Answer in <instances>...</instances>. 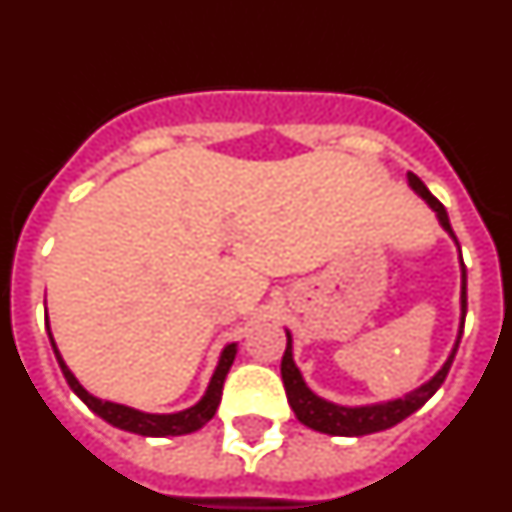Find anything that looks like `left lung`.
Listing matches in <instances>:
<instances>
[{
	"instance_id": "left-lung-1",
	"label": "left lung",
	"mask_w": 512,
	"mask_h": 512,
	"mask_svg": "<svg viewBox=\"0 0 512 512\" xmlns=\"http://www.w3.org/2000/svg\"><path fill=\"white\" fill-rule=\"evenodd\" d=\"M408 184L410 189L418 194L420 200L436 212L438 225L449 233L451 241L456 243V251H459V241H456L454 230H451L446 207H443L441 202L428 192V187L420 182L413 171H408ZM459 266H461V297H459L461 318H459V333H456L454 348H451V354L446 356L441 369H438L431 379H425L420 387H415V390L405 392V395L400 397H392V400L366 402V405H338V402H330L325 400V397H320L318 392H312L310 387H307L305 377H302L300 366L295 364V354H292V333L284 328V333H287V351H284L282 356V382H284V390H287L289 408L295 410L297 420H300L302 425H307V428H312V431L328 433V436H369V433L387 431V428H392V425L402 423L408 415H413L415 410L423 408L425 402L436 395L438 387H441L443 379H446V374H449L451 361H454L456 348H459L461 333H464V318H467V269H464V261H461V251H459Z\"/></svg>"
}]
</instances>
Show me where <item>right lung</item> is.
Segmentation results:
<instances>
[{"instance_id": "add662e5", "label": "right lung", "mask_w": 512, "mask_h": 512, "mask_svg": "<svg viewBox=\"0 0 512 512\" xmlns=\"http://www.w3.org/2000/svg\"><path fill=\"white\" fill-rule=\"evenodd\" d=\"M45 328H48V338H51L53 354H56L58 366H61L63 377L69 382V387L74 390V395L79 397L94 415L104 420V423L115 425L120 431L138 433V436H151V438H166V436H187V433L200 431L202 425L210 423L212 415L217 413V405H220V397H223V382L230 372V364H233L235 354H238V343H225L223 351H220V359H217L215 372H212L210 384H207L205 395L194 402L192 408H184L179 413H146V410L130 408V405H120V402L99 400L92 392H87L81 387L79 379L74 377L66 361H63L61 351H58L56 341H53L51 325H48V312H45Z\"/></svg>"}]
</instances>
